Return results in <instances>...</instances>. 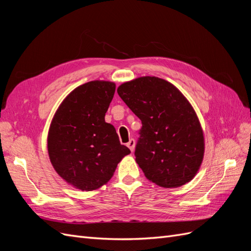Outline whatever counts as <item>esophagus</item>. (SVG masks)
I'll use <instances>...</instances> for the list:
<instances>
[{"mask_svg": "<svg viewBox=\"0 0 251 251\" xmlns=\"http://www.w3.org/2000/svg\"><path fill=\"white\" fill-rule=\"evenodd\" d=\"M126 147L131 150V151H134V149H135V140L132 138L130 139V141H128L126 143Z\"/></svg>", "mask_w": 251, "mask_h": 251, "instance_id": "34e87169", "label": "esophagus"}]
</instances>
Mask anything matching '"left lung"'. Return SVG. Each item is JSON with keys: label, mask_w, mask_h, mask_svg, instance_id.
Listing matches in <instances>:
<instances>
[{"label": "left lung", "mask_w": 251, "mask_h": 251, "mask_svg": "<svg viewBox=\"0 0 251 251\" xmlns=\"http://www.w3.org/2000/svg\"><path fill=\"white\" fill-rule=\"evenodd\" d=\"M117 93L142 124L136 162L153 183L179 187L198 172L204 137L191 103L171 82L143 76L119 86Z\"/></svg>", "instance_id": "obj_1"}]
</instances>
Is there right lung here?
I'll return each mask as SVG.
<instances>
[{
	"mask_svg": "<svg viewBox=\"0 0 251 251\" xmlns=\"http://www.w3.org/2000/svg\"><path fill=\"white\" fill-rule=\"evenodd\" d=\"M115 83L94 80L74 89L59 105L48 133V153L56 173L81 191H94L112 178L131 153L115 127L104 121Z\"/></svg>",
	"mask_w": 251,
	"mask_h": 251,
	"instance_id": "right-lung-1",
	"label": "right lung"
}]
</instances>
